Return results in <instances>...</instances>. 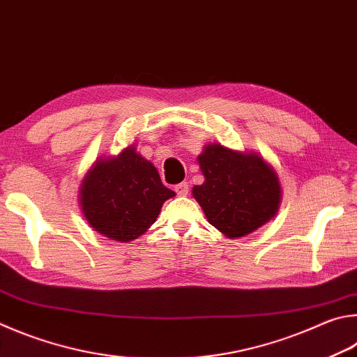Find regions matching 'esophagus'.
<instances>
[{"mask_svg": "<svg viewBox=\"0 0 357 357\" xmlns=\"http://www.w3.org/2000/svg\"><path fill=\"white\" fill-rule=\"evenodd\" d=\"M174 192H176L179 197H185L187 193H189V184H187V183L176 184V185H174Z\"/></svg>", "mask_w": 357, "mask_h": 357, "instance_id": "esophagus-1", "label": "esophagus"}]
</instances>
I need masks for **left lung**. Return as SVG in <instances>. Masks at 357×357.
Masks as SVG:
<instances>
[{
	"label": "left lung",
	"mask_w": 357,
	"mask_h": 357,
	"mask_svg": "<svg viewBox=\"0 0 357 357\" xmlns=\"http://www.w3.org/2000/svg\"><path fill=\"white\" fill-rule=\"evenodd\" d=\"M204 183L192 189L204 215L226 237H243L276 215L281 184L273 167L257 153H241L220 144L198 156Z\"/></svg>",
	"instance_id": "8db88e82"
}]
</instances>
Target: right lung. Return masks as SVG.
<instances>
[{"label":"right lung","mask_w":357,"mask_h":357,"mask_svg":"<svg viewBox=\"0 0 357 357\" xmlns=\"http://www.w3.org/2000/svg\"><path fill=\"white\" fill-rule=\"evenodd\" d=\"M174 195L134 145L119 156L96 160L79 189L87 223L116 242H131L144 234L156 222L162 204Z\"/></svg>","instance_id":"right-lung-1"}]
</instances>
